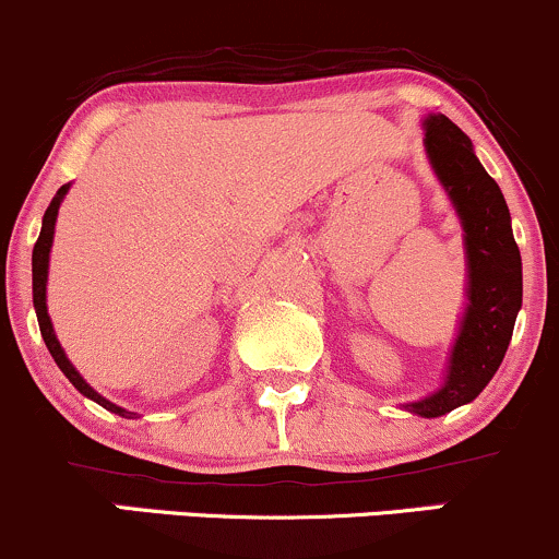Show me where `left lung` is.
Instances as JSON below:
<instances>
[{
    "instance_id": "obj_1",
    "label": "left lung",
    "mask_w": 559,
    "mask_h": 559,
    "mask_svg": "<svg viewBox=\"0 0 559 559\" xmlns=\"http://www.w3.org/2000/svg\"><path fill=\"white\" fill-rule=\"evenodd\" d=\"M425 130L429 162L462 217L469 260V305L445 384L435 395L406 406L432 419L475 401L504 360L523 305V262L504 195L477 162L467 134L443 114L429 116Z\"/></svg>"
}]
</instances>
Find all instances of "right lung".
<instances>
[{"label": "right lung", "mask_w": 559, "mask_h": 559, "mask_svg": "<svg viewBox=\"0 0 559 559\" xmlns=\"http://www.w3.org/2000/svg\"><path fill=\"white\" fill-rule=\"evenodd\" d=\"M66 193H69V186L60 188L58 193H55V199L50 201V206H47L45 219H41V233H39V238H36V243H34V254H31V273H34V308H36V318H39V331H41V336H45V345H47V349H50V355L55 358V364H58L60 371H63L66 377H69V382L73 384V388L82 392V395L92 397V401H95V403H100L103 408L114 411V414H119V416H132L130 411L114 406V403L106 401V397L97 395V392L92 390L90 384L84 382L82 377H79V371L73 369L71 360L66 358L63 347H60L58 336H55V331H52L50 316H47V299H45V297H47V294H45V292H47V265H50V247H52L55 219H58L60 201H63Z\"/></svg>", "instance_id": "right-lung-1"}]
</instances>
